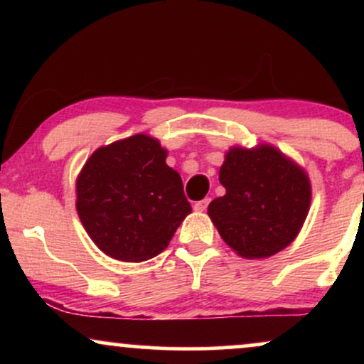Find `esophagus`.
<instances>
[{"label":"esophagus","mask_w":364,"mask_h":364,"mask_svg":"<svg viewBox=\"0 0 364 364\" xmlns=\"http://www.w3.org/2000/svg\"><path fill=\"white\" fill-rule=\"evenodd\" d=\"M208 203H210V198H203V200H200V202H196L193 208L196 212H205Z\"/></svg>","instance_id":"1"}]
</instances>
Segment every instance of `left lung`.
Listing matches in <instances>:
<instances>
[{
	"mask_svg": "<svg viewBox=\"0 0 364 364\" xmlns=\"http://www.w3.org/2000/svg\"><path fill=\"white\" fill-rule=\"evenodd\" d=\"M225 195L212 200L208 217L240 257L269 258L301 231L311 203V183L298 162L270 144L235 145L219 171Z\"/></svg>",
	"mask_w": 364,
	"mask_h": 364,
	"instance_id": "1",
	"label": "left lung"
}]
</instances>
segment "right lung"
<instances>
[{"label": "right lung", "mask_w": 364, "mask_h": 364, "mask_svg": "<svg viewBox=\"0 0 364 364\" xmlns=\"http://www.w3.org/2000/svg\"><path fill=\"white\" fill-rule=\"evenodd\" d=\"M168 150L145 133L102 145L77 178V212L97 248L121 262H145L168 248L191 212Z\"/></svg>", "instance_id": "obj_1"}]
</instances>
